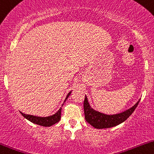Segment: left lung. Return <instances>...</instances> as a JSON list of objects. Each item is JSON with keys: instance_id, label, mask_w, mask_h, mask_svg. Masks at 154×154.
I'll return each instance as SVG.
<instances>
[{"instance_id": "1", "label": "left lung", "mask_w": 154, "mask_h": 154, "mask_svg": "<svg viewBox=\"0 0 154 154\" xmlns=\"http://www.w3.org/2000/svg\"><path fill=\"white\" fill-rule=\"evenodd\" d=\"M139 101L140 99L132 107L128 109L124 112L113 114V115H107V114L102 113V112L92 108L88 101V97L85 96V101H84V111H85V119L89 124L91 125L96 129H104V128H110L112 127H115L124 122L125 120L128 119V117L135 110L138 104L139 103Z\"/></svg>"}]
</instances>
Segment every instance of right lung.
<instances>
[{"mask_svg":"<svg viewBox=\"0 0 154 154\" xmlns=\"http://www.w3.org/2000/svg\"><path fill=\"white\" fill-rule=\"evenodd\" d=\"M71 93H72V91H70L69 93H68L67 96H66V97L65 99V100H64V103L65 102V101L67 99V98L69 97V95L71 94ZM62 105H64V104H63ZM20 112L25 119H26L29 120V121L31 122L34 123V124L42 125V126H44V127H50L60 121V119H61V107H60L59 110L55 112V114H53V115H52V116H47V117L35 116L23 113L22 112Z\"/></svg>","mask_w":154,"mask_h":154,"instance_id":"right-lung-1","label":"right lung"}]
</instances>
